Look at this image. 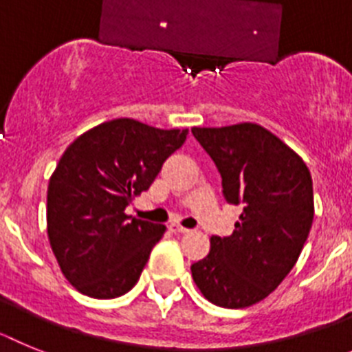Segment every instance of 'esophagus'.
<instances>
[{
	"label": "esophagus",
	"instance_id": "34e87169",
	"mask_svg": "<svg viewBox=\"0 0 352 352\" xmlns=\"http://www.w3.org/2000/svg\"><path fill=\"white\" fill-rule=\"evenodd\" d=\"M170 230L175 232V234H188V232H191V230H189V228L180 227V225H177V223H173V225H170Z\"/></svg>",
	"mask_w": 352,
	"mask_h": 352
}]
</instances>
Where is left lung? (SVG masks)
Masks as SVG:
<instances>
[{"label": "left lung", "mask_w": 352, "mask_h": 352, "mask_svg": "<svg viewBox=\"0 0 352 352\" xmlns=\"http://www.w3.org/2000/svg\"><path fill=\"white\" fill-rule=\"evenodd\" d=\"M221 175L223 197L243 207L234 234L212 235L206 258L191 265L200 292L223 308L267 298L298 262L314 221L307 164L256 124L193 127Z\"/></svg>", "instance_id": "left-lung-1"}]
</instances>
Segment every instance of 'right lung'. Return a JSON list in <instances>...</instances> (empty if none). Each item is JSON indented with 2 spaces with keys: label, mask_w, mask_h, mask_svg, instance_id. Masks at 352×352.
<instances>
[{
  "label": "right lung",
  "mask_w": 352,
  "mask_h": 352,
  "mask_svg": "<svg viewBox=\"0 0 352 352\" xmlns=\"http://www.w3.org/2000/svg\"><path fill=\"white\" fill-rule=\"evenodd\" d=\"M188 129L133 118L104 122L63 152L47 188V235L62 273L81 294L113 299L140 280L164 225L124 212L146 191Z\"/></svg>",
  "instance_id": "1"
}]
</instances>
